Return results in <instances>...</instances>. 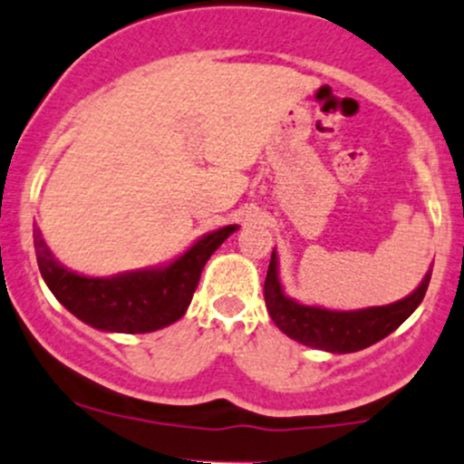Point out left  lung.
Here are the masks:
<instances>
[{
    "label": "left lung",
    "mask_w": 464,
    "mask_h": 464,
    "mask_svg": "<svg viewBox=\"0 0 464 464\" xmlns=\"http://www.w3.org/2000/svg\"><path fill=\"white\" fill-rule=\"evenodd\" d=\"M429 280H431V269L425 273L413 294L393 304L355 311L322 309V306L300 304L294 297L285 295L277 276V256L273 248L265 280V302L277 329L295 343L329 353H353L393 334L418 309L427 294Z\"/></svg>",
    "instance_id": "8db88e82"
}]
</instances>
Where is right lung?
Returning <instances> with one entry per match:
<instances>
[{"mask_svg":"<svg viewBox=\"0 0 464 464\" xmlns=\"http://www.w3.org/2000/svg\"><path fill=\"white\" fill-rule=\"evenodd\" d=\"M233 231H237V224L207 233L164 266L111 277L80 276L62 266L37 227L33 228V242L44 282L75 318L106 334H150L187 314L204 265Z\"/></svg>","mask_w":464,"mask_h":464,"instance_id":"1","label":"right lung"}]
</instances>
